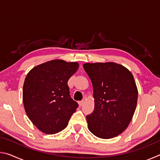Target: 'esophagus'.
Wrapping results in <instances>:
<instances>
[{
	"label": "esophagus",
	"instance_id": "34e87169",
	"mask_svg": "<svg viewBox=\"0 0 160 160\" xmlns=\"http://www.w3.org/2000/svg\"><path fill=\"white\" fill-rule=\"evenodd\" d=\"M83 104H84V100H82V101L79 102V105H80V107H82V106H83Z\"/></svg>",
	"mask_w": 160,
	"mask_h": 160
}]
</instances>
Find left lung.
Listing matches in <instances>:
<instances>
[{
	"instance_id": "obj_1",
	"label": "left lung",
	"mask_w": 160,
	"mask_h": 160,
	"mask_svg": "<svg viewBox=\"0 0 160 160\" xmlns=\"http://www.w3.org/2000/svg\"><path fill=\"white\" fill-rule=\"evenodd\" d=\"M93 86L94 109L86 116L92 133L103 139L121 134L131 122L137 105L138 90L133 76L121 65H83Z\"/></svg>"
}]
</instances>
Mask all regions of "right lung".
I'll list each match as a JSON object with an SVG mask.
<instances>
[{"mask_svg": "<svg viewBox=\"0 0 160 160\" xmlns=\"http://www.w3.org/2000/svg\"><path fill=\"white\" fill-rule=\"evenodd\" d=\"M78 66L76 62L53 60L34 67L26 76L24 107L30 121L43 132L54 134L63 130L78 107L68 85Z\"/></svg>", "mask_w": 160, "mask_h": 160, "instance_id": "right-lung-1", "label": "right lung"}]
</instances>
